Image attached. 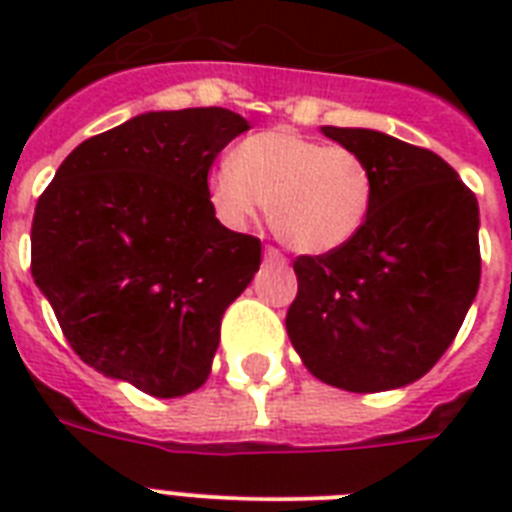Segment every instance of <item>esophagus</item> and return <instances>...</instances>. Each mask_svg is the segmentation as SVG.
Returning a JSON list of instances; mask_svg holds the SVG:
<instances>
[{
  "label": "esophagus",
  "mask_w": 512,
  "mask_h": 512,
  "mask_svg": "<svg viewBox=\"0 0 512 512\" xmlns=\"http://www.w3.org/2000/svg\"><path fill=\"white\" fill-rule=\"evenodd\" d=\"M265 263L284 265V263H287V257L281 255V252L276 247H265Z\"/></svg>",
  "instance_id": "obj_1"
}]
</instances>
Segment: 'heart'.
Here are the masks:
<instances>
[{
  "label": "heart",
  "mask_w": 512,
  "mask_h": 512,
  "mask_svg": "<svg viewBox=\"0 0 512 512\" xmlns=\"http://www.w3.org/2000/svg\"><path fill=\"white\" fill-rule=\"evenodd\" d=\"M207 196L231 228L249 225L271 203V228L284 244L303 255H329L364 231L374 175L353 148L271 130L233 148L231 167L209 175Z\"/></svg>",
  "instance_id": "heart-1"
}]
</instances>
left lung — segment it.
<instances>
[{
    "label": "left lung",
    "instance_id": "1",
    "mask_svg": "<svg viewBox=\"0 0 512 512\" xmlns=\"http://www.w3.org/2000/svg\"><path fill=\"white\" fill-rule=\"evenodd\" d=\"M321 132L372 167L374 204L348 247L295 260L287 335L327 385L404 388L444 356L476 300V193L428 148L361 127Z\"/></svg>",
    "mask_w": 512,
    "mask_h": 512
}]
</instances>
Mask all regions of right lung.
<instances>
[{"label": "right lung", "mask_w": 512, "mask_h": 512, "mask_svg": "<svg viewBox=\"0 0 512 512\" xmlns=\"http://www.w3.org/2000/svg\"><path fill=\"white\" fill-rule=\"evenodd\" d=\"M249 130L228 108L148 111L84 140L36 201L31 276L84 364L156 398L212 372L225 308L260 268L207 196L217 154Z\"/></svg>", "instance_id": "obj_1"}]
</instances>
